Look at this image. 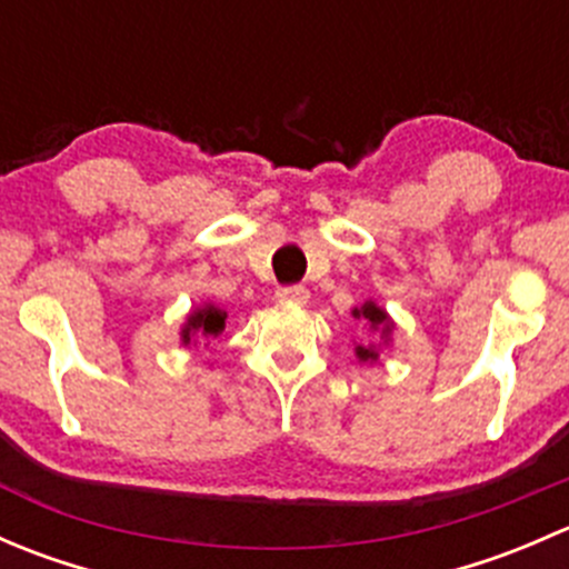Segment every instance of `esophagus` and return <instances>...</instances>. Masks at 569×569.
Listing matches in <instances>:
<instances>
[{
  "mask_svg": "<svg viewBox=\"0 0 569 569\" xmlns=\"http://www.w3.org/2000/svg\"><path fill=\"white\" fill-rule=\"evenodd\" d=\"M278 297L280 302H297V306H306L308 302V289L306 286H283V289H278Z\"/></svg>",
  "mask_w": 569,
  "mask_h": 569,
  "instance_id": "1",
  "label": "esophagus"
}]
</instances>
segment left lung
Masks as SVG:
<instances>
[{
	"label": "left lung",
	"instance_id": "8db88e82",
	"mask_svg": "<svg viewBox=\"0 0 569 569\" xmlns=\"http://www.w3.org/2000/svg\"><path fill=\"white\" fill-rule=\"evenodd\" d=\"M352 317L355 319H363L366 325L371 327V330L380 332V338L386 343L391 341L393 321L386 313V308H380V306H377V302H363V306H360V308H355ZM355 355H358L360 363H377V360H380V347H377V343H366V347H363V343H358V347H355Z\"/></svg>",
	"mask_w": 569,
	"mask_h": 569
}]
</instances>
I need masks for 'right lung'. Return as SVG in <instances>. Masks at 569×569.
<instances>
[{
  "instance_id": "obj_1",
  "label": "right lung",
  "mask_w": 569,
  "mask_h": 569,
  "mask_svg": "<svg viewBox=\"0 0 569 569\" xmlns=\"http://www.w3.org/2000/svg\"><path fill=\"white\" fill-rule=\"evenodd\" d=\"M226 319L228 313L222 311V308H217L214 302H206V306L194 308L181 327V343L189 347L194 338L214 341V338H220L222 332H226Z\"/></svg>"
}]
</instances>
